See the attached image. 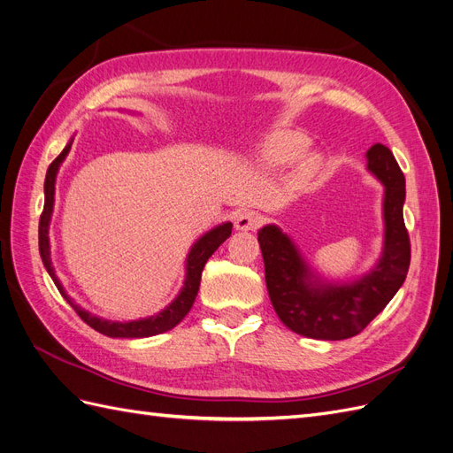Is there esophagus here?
<instances>
[{
	"label": "esophagus",
	"mask_w": 453,
	"mask_h": 453,
	"mask_svg": "<svg viewBox=\"0 0 453 453\" xmlns=\"http://www.w3.org/2000/svg\"><path fill=\"white\" fill-rule=\"evenodd\" d=\"M261 222H264V218H261L259 212H256V211H242L235 218V227L239 231H254V229L259 227Z\"/></svg>",
	"instance_id": "1"
}]
</instances>
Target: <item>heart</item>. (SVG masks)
<instances>
[{
    "label": "heart",
    "instance_id": "heart-1",
    "mask_svg": "<svg viewBox=\"0 0 453 453\" xmlns=\"http://www.w3.org/2000/svg\"><path fill=\"white\" fill-rule=\"evenodd\" d=\"M309 137L296 131H282V134L273 135L259 150L261 164L267 167H284L296 162L300 154L309 149ZM322 167V156L316 152H306L299 159L297 171L303 179H311Z\"/></svg>",
    "mask_w": 453,
    "mask_h": 453
}]
</instances>
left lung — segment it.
Here are the masks:
<instances>
[{"label":"left lung","mask_w":453,"mask_h":453,"mask_svg":"<svg viewBox=\"0 0 453 453\" xmlns=\"http://www.w3.org/2000/svg\"><path fill=\"white\" fill-rule=\"evenodd\" d=\"M367 162L384 184V246L380 259L361 279L322 282L280 227L271 224L257 231L271 303L282 324L303 337L342 341L361 333L397 294L411 267V239L403 218L404 174L380 142L367 150Z\"/></svg>","instance_id":"1"}]
</instances>
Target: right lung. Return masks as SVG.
Returning <instances> with one entry per match:
<instances>
[{
	"mask_svg": "<svg viewBox=\"0 0 453 453\" xmlns=\"http://www.w3.org/2000/svg\"><path fill=\"white\" fill-rule=\"evenodd\" d=\"M71 142H73V139L62 150V154L58 156L49 165L47 179H45V207H42V214L39 220V254H41L42 264H45V269L49 271L56 288L60 289L64 299L73 306V311H75L81 316V319H84L86 324H88L92 329L99 331L101 334H107V337H112V339H142V337H154V334L173 329L174 326L182 322L184 316L189 312V309H192V304H194L196 296L199 291L203 267H205L207 259L218 250V246H220L231 235L233 224L226 222L222 226H216L214 229L207 231L205 235L196 241L192 250H189V254L186 257V280H184L180 294L162 312H157L150 318L135 319V322H111V319H104L96 314H90L88 311H84L79 304L73 303L71 297L65 294V289L62 288L60 280H58V276L54 273L52 259H50L49 226H50V216H52V209H54V189H56L54 184H56L58 169H60L65 156L69 154Z\"/></svg>",
	"mask_w": 453,
	"mask_h": 453,
	"instance_id": "obj_1",
	"label": "right lung"
}]
</instances>
